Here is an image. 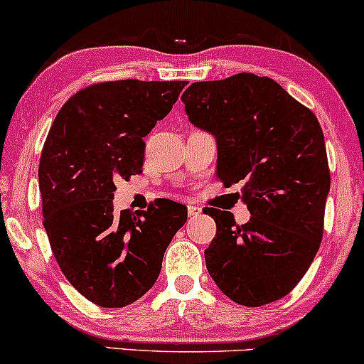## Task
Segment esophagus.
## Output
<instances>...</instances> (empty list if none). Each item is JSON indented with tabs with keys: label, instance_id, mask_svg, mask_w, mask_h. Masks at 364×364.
Masks as SVG:
<instances>
[{
	"label": "esophagus",
	"instance_id": "34e87169",
	"mask_svg": "<svg viewBox=\"0 0 364 364\" xmlns=\"http://www.w3.org/2000/svg\"><path fill=\"white\" fill-rule=\"evenodd\" d=\"M201 213V208L196 206V204H187V215L189 216H198Z\"/></svg>",
	"mask_w": 364,
	"mask_h": 364
}]
</instances>
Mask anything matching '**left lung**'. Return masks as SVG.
Here are the masks:
<instances>
[{
  "label": "left lung",
  "mask_w": 364,
  "mask_h": 364,
  "mask_svg": "<svg viewBox=\"0 0 364 364\" xmlns=\"http://www.w3.org/2000/svg\"><path fill=\"white\" fill-rule=\"evenodd\" d=\"M181 100L189 122L216 139V177L242 183L251 220L208 208L216 235L204 251L218 289L237 304L287 296L313 263L323 237L330 171L311 109L270 77L237 73L194 82Z\"/></svg>",
  "instance_id": "obj_1"
}]
</instances>
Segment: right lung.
<instances>
[{
  "mask_svg": "<svg viewBox=\"0 0 364 364\" xmlns=\"http://www.w3.org/2000/svg\"><path fill=\"white\" fill-rule=\"evenodd\" d=\"M186 85L136 79L89 85L63 105L44 142L39 191L53 255L73 287L101 308L144 296L187 222V208L170 199L141 213L113 211L115 181L142 173L144 137Z\"/></svg>",
  "mask_w": 364,
  "mask_h": 364,
  "instance_id": "obj_1",
  "label": "right lung"
}]
</instances>
